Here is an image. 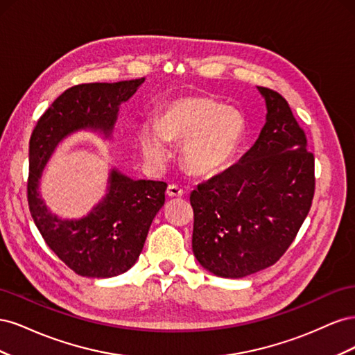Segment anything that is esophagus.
<instances>
[{
	"label": "esophagus",
	"instance_id": "obj_1",
	"mask_svg": "<svg viewBox=\"0 0 355 355\" xmlns=\"http://www.w3.org/2000/svg\"><path fill=\"white\" fill-rule=\"evenodd\" d=\"M167 196L168 197H182V196H185V189L184 188H180L179 185H168V188H167Z\"/></svg>",
	"mask_w": 355,
	"mask_h": 355
}]
</instances>
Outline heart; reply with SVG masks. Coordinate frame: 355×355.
I'll return each mask as SVG.
<instances>
[{
	"instance_id": "heart-1",
	"label": "heart",
	"mask_w": 355,
	"mask_h": 355,
	"mask_svg": "<svg viewBox=\"0 0 355 355\" xmlns=\"http://www.w3.org/2000/svg\"><path fill=\"white\" fill-rule=\"evenodd\" d=\"M244 132L240 112L209 99L188 98L171 103L159 124L146 123L139 141L153 161L168 155V137L185 141L182 148L185 166L198 175L219 171L237 151Z\"/></svg>"
}]
</instances>
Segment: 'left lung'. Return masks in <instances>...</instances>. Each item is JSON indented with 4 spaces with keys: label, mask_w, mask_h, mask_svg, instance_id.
<instances>
[{
    "label": "left lung",
    "mask_w": 355,
    "mask_h": 355,
    "mask_svg": "<svg viewBox=\"0 0 355 355\" xmlns=\"http://www.w3.org/2000/svg\"><path fill=\"white\" fill-rule=\"evenodd\" d=\"M266 123L237 164L191 192L192 252L218 277L241 278L274 265L293 243L315 191L314 154L280 93L257 87Z\"/></svg>",
    "instance_id": "left-lung-1"
}]
</instances>
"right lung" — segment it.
I'll return each instance as SVG.
<instances>
[{"mask_svg": "<svg viewBox=\"0 0 355 355\" xmlns=\"http://www.w3.org/2000/svg\"><path fill=\"white\" fill-rule=\"evenodd\" d=\"M145 78L78 84L63 92L40 116L29 141L28 204L31 216L50 249L83 277L110 278L136 263L149 227L164 206L166 182L133 180L112 170L108 194L89 216L63 220L40 197L38 182L47 159L63 137L81 130L112 132L118 106L132 98Z\"/></svg>", "mask_w": 355, "mask_h": 355, "instance_id": "add662e5", "label": "right lung"}]
</instances>
